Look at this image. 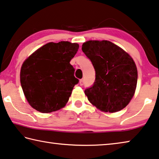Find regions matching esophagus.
Instances as JSON below:
<instances>
[{
    "mask_svg": "<svg viewBox=\"0 0 159 159\" xmlns=\"http://www.w3.org/2000/svg\"><path fill=\"white\" fill-rule=\"evenodd\" d=\"M84 80H83V79H82V80H80V85H81V86H82V85H84Z\"/></svg>",
    "mask_w": 159,
    "mask_h": 159,
    "instance_id": "esophagus-1",
    "label": "esophagus"
}]
</instances>
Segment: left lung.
<instances>
[{
    "mask_svg": "<svg viewBox=\"0 0 159 159\" xmlns=\"http://www.w3.org/2000/svg\"><path fill=\"white\" fill-rule=\"evenodd\" d=\"M82 50L96 73L93 85L84 91L88 100L105 112L123 109L133 97L137 84V69L132 58L107 40L87 41Z\"/></svg>",
    "mask_w": 159,
    "mask_h": 159,
    "instance_id": "8db88e82",
    "label": "left lung"
}]
</instances>
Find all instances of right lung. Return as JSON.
Returning a JSON list of instances; mask_svg holds the SVG:
<instances>
[{
    "label": "right lung",
    "mask_w": 159,
    "mask_h": 159,
    "mask_svg": "<svg viewBox=\"0 0 159 159\" xmlns=\"http://www.w3.org/2000/svg\"><path fill=\"white\" fill-rule=\"evenodd\" d=\"M79 45L67 41L49 43L33 52L22 65L20 84L28 103L42 113L65 106L79 82L70 65Z\"/></svg>",
    "instance_id": "right-lung-1"
}]
</instances>
